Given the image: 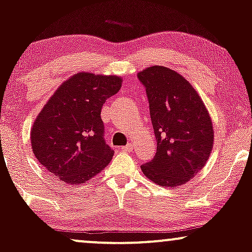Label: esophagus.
<instances>
[{
    "instance_id": "esophagus-1",
    "label": "esophagus",
    "mask_w": 252,
    "mask_h": 252,
    "mask_svg": "<svg viewBox=\"0 0 252 252\" xmlns=\"http://www.w3.org/2000/svg\"><path fill=\"white\" fill-rule=\"evenodd\" d=\"M121 150H122V152H132V150H134V147H132L131 143H129L126 144V146L121 147Z\"/></svg>"
}]
</instances>
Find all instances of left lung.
<instances>
[{"label": "left lung", "mask_w": 252, "mask_h": 252, "mask_svg": "<svg viewBox=\"0 0 252 252\" xmlns=\"http://www.w3.org/2000/svg\"><path fill=\"white\" fill-rule=\"evenodd\" d=\"M149 99L156 154L143 174L162 187L182 186L204 168L215 131L209 110L189 80L164 66L137 73Z\"/></svg>", "instance_id": "left-lung-1"}]
</instances>
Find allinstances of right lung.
<instances>
[{"instance_id": "add662e5", "label": "right lung", "mask_w": 252, "mask_h": 252, "mask_svg": "<svg viewBox=\"0 0 252 252\" xmlns=\"http://www.w3.org/2000/svg\"><path fill=\"white\" fill-rule=\"evenodd\" d=\"M122 82L118 76L79 72L43 105L32 126L31 144L37 161L54 178L68 185L84 184L112 160L100 110Z\"/></svg>"}]
</instances>
